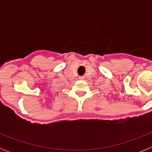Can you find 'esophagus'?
<instances>
[{
  "instance_id": "esophagus-1",
  "label": "esophagus",
  "mask_w": 152,
  "mask_h": 152,
  "mask_svg": "<svg viewBox=\"0 0 152 152\" xmlns=\"http://www.w3.org/2000/svg\"><path fill=\"white\" fill-rule=\"evenodd\" d=\"M79 79H80V80H84V76H80V77H79Z\"/></svg>"
}]
</instances>
